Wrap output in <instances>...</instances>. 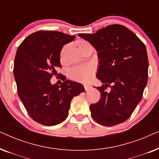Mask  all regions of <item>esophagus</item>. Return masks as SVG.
<instances>
[{
  "mask_svg": "<svg viewBox=\"0 0 159 159\" xmlns=\"http://www.w3.org/2000/svg\"><path fill=\"white\" fill-rule=\"evenodd\" d=\"M84 90H85L86 91H88L90 89V86L88 85V84H84Z\"/></svg>",
  "mask_w": 159,
  "mask_h": 159,
  "instance_id": "1",
  "label": "esophagus"
}]
</instances>
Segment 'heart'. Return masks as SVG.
Wrapping results in <instances>:
<instances>
[{"label":"heart","mask_w":159,"mask_h":159,"mask_svg":"<svg viewBox=\"0 0 159 159\" xmlns=\"http://www.w3.org/2000/svg\"><path fill=\"white\" fill-rule=\"evenodd\" d=\"M88 43V42L84 40H82L79 43V48H81L82 45ZM65 47L62 49L61 53V60H63L62 54L64 51ZM95 71V67L93 64L90 63H87V64L80 65L73 67L72 69H70L69 71V77L71 80H75L77 82H87L90 81L91 78L93 77Z\"/></svg>","instance_id":"b5f03b06"}]
</instances>
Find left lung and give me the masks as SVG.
I'll return each mask as SVG.
<instances>
[{"instance_id": "left-lung-1", "label": "left lung", "mask_w": 159, "mask_h": 159, "mask_svg": "<svg viewBox=\"0 0 159 159\" xmlns=\"http://www.w3.org/2000/svg\"><path fill=\"white\" fill-rule=\"evenodd\" d=\"M98 52L97 87L101 98L91 104V116L97 123L111 127L125 122L143 98L148 82V59L145 45L125 26L113 25L93 34H78ZM110 86L111 90H105Z\"/></svg>"}]
</instances>
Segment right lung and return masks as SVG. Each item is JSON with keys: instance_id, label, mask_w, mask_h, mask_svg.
<instances>
[{"instance_id": "obj_1", "label": "right lung", "mask_w": 159, "mask_h": 159, "mask_svg": "<svg viewBox=\"0 0 159 159\" xmlns=\"http://www.w3.org/2000/svg\"><path fill=\"white\" fill-rule=\"evenodd\" d=\"M61 32L38 31L26 38L17 49L14 75L20 100L30 117L45 126L61 123L69 114L75 96L84 92L78 82L64 80L61 85L51 79L61 68L63 46L75 40Z\"/></svg>"}]
</instances>
